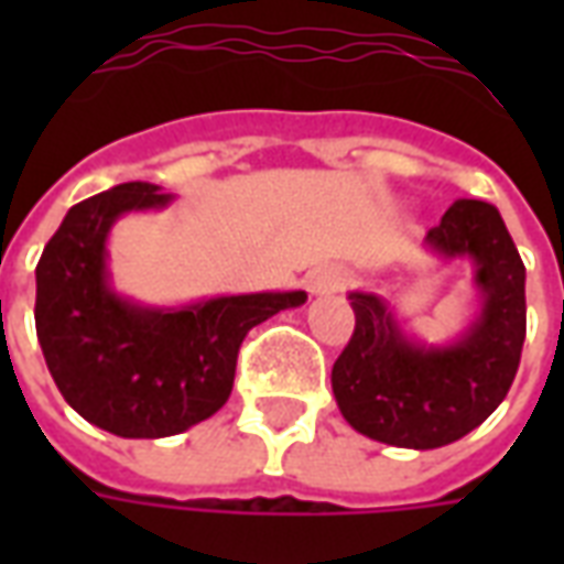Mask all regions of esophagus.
Here are the masks:
<instances>
[{"instance_id":"esophagus-1","label":"esophagus","mask_w":564,"mask_h":564,"mask_svg":"<svg viewBox=\"0 0 564 564\" xmlns=\"http://www.w3.org/2000/svg\"><path fill=\"white\" fill-rule=\"evenodd\" d=\"M344 283H347V274H344L341 269H335V265H323V269L307 274V290L314 295L338 293Z\"/></svg>"}]
</instances>
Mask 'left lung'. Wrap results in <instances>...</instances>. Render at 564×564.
Instances as JSON below:
<instances>
[{"instance_id":"8db88e82","label":"left lung","mask_w":564,"mask_h":564,"mask_svg":"<svg viewBox=\"0 0 564 564\" xmlns=\"http://www.w3.org/2000/svg\"><path fill=\"white\" fill-rule=\"evenodd\" d=\"M444 262L468 259L480 311L449 344H423L378 293H350L356 329L332 366V392L359 435L404 449L465 437L505 402L525 341V265L496 205L459 198L425 232Z\"/></svg>"}]
</instances>
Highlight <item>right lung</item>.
I'll return each instance as SVG.
<instances>
[{
    "instance_id": "1",
    "label": "right lung",
    "mask_w": 564,
    "mask_h": 564,
    "mask_svg": "<svg viewBox=\"0 0 564 564\" xmlns=\"http://www.w3.org/2000/svg\"><path fill=\"white\" fill-rule=\"evenodd\" d=\"M172 198L144 181L84 198L35 265V332L56 390L87 423L120 437L181 435L217 414L232 392L247 332L307 302L305 290H293L153 307L117 293L111 226Z\"/></svg>"
}]
</instances>
